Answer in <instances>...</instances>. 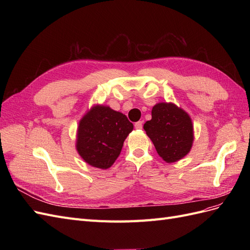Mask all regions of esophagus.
Listing matches in <instances>:
<instances>
[{
	"instance_id": "1",
	"label": "esophagus",
	"mask_w": 250,
	"mask_h": 250,
	"mask_svg": "<svg viewBox=\"0 0 250 250\" xmlns=\"http://www.w3.org/2000/svg\"><path fill=\"white\" fill-rule=\"evenodd\" d=\"M142 127H143V122H142V121H139V122H137V123L134 124L135 129H142Z\"/></svg>"
}]
</instances>
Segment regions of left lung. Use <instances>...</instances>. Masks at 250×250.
<instances>
[{
	"label": "left lung",
	"instance_id": "obj_1",
	"mask_svg": "<svg viewBox=\"0 0 250 250\" xmlns=\"http://www.w3.org/2000/svg\"><path fill=\"white\" fill-rule=\"evenodd\" d=\"M151 115L152 119L144 124V129L165 162H177L190 152L193 125L185 110L172 103H158Z\"/></svg>",
	"mask_w": 250,
	"mask_h": 250
}]
</instances>
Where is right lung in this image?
<instances>
[{
    "mask_svg": "<svg viewBox=\"0 0 250 250\" xmlns=\"http://www.w3.org/2000/svg\"><path fill=\"white\" fill-rule=\"evenodd\" d=\"M132 129V123L123 113L97 105L79 122L78 153L93 167L107 169L116 162Z\"/></svg>",
    "mask_w": 250,
    "mask_h": 250,
    "instance_id": "add662e5",
    "label": "right lung"
}]
</instances>
